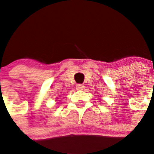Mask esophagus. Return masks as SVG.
Listing matches in <instances>:
<instances>
[{
    "mask_svg": "<svg viewBox=\"0 0 154 154\" xmlns=\"http://www.w3.org/2000/svg\"><path fill=\"white\" fill-rule=\"evenodd\" d=\"M76 89H78V90H82V89H85V86L82 84H77L76 85Z\"/></svg>",
    "mask_w": 154,
    "mask_h": 154,
    "instance_id": "esophagus-1",
    "label": "esophagus"
}]
</instances>
